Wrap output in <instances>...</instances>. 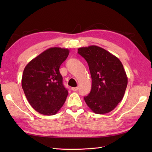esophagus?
<instances>
[{"mask_svg":"<svg viewBox=\"0 0 152 152\" xmlns=\"http://www.w3.org/2000/svg\"><path fill=\"white\" fill-rule=\"evenodd\" d=\"M71 89H72L73 91H78V87H74V88H71Z\"/></svg>","mask_w":152,"mask_h":152,"instance_id":"1","label":"esophagus"}]
</instances>
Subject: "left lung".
Returning <instances> with one entry per match:
<instances>
[{"label":"left lung","instance_id":"1","mask_svg":"<svg viewBox=\"0 0 152 152\" xmlns=\"http://www.w3.org/2000/svg\"><path fill=\"white\" fill-rule=\"evenodd\" d=\"M78 53L86 60L92 78L91 90L84 96L91 110L98 114L113 110L124 97L127 76L117 57L96 46L82 47Z\"/></svg>","mask_w":152,"mask_h":152}]
</instances>
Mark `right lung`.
Segmentation results:
<instances>
[{
    "mask_svg": "<svg viewBox=\"0 0 152 152\" xmlns=\"http://www.w3.org/2000/svg\"><path fill=\"white\" fill-rule=\"evenodd\" d=\"M69 54L66 48H50L25 67L22 88L31 106L41 114H57L66 101L68 91L63 84L59 67Z\"/></svg>",
    "mask_w": 152,
    "mask_h": 152,
    "instance_id": "right-lung-1",
    "label": "right lung"
}]
</instances>
